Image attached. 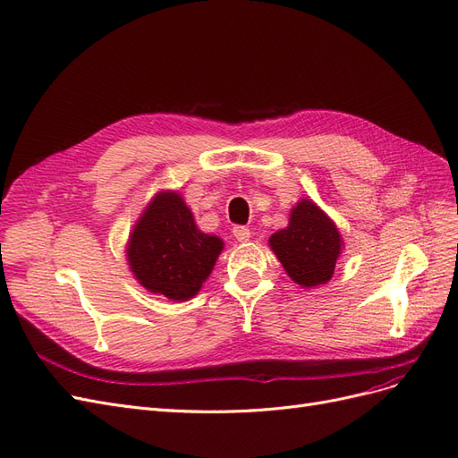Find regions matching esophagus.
Listing matches in <instances>:
<instances>
[{
  "instance_id": "1",
  "label": "esophagus",
  "mask_w": 458,
  "mask_h": 458,
  "mask_svg": "<svg viewBox=\"0 0 458 458\" xmlns=\"http://www.w3.org/2000/svg\"><path fill=\"white\" fill-rule=\"evenodd\" d=\"M233 234H234V239H237L239 242H248V241H250V237H252L250 229L244 227V225H237V227H234V229H233Z\"/></svg>"
}]
</instances>
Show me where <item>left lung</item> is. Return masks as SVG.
Wrapping results in <instances>:
<instances>
[{
  "label": "left lung",
  "mask_w": 458,
  "mask_h": 458,
  "mask_svg": "<svg viewBox=\"0 0 458 458\" xmlns=\"http://www.w3.org/2000/svg\"><path fill=\"white\" fill-rule=\"evenodd\" d=\"M269 248L290 279L315 288L332 279L344 241L335 221L311 199H301L290 210L288 225L269 237Z\"/></svg>",
  "instance_id": "left-lung-1"
}]
</instances>
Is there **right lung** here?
Segmentation results:
<instances>
[{
    "label": "right lung",
    "mask_w": 458,
    "mask_h": 458,
    "mask_svg": "<svg viewBox=\"0 0 458 458\" xmlns=\"http://www.w3.org/2000/svg\"><path fill=\"white\" fill-rule=\"evenodd\" d=\"M224 250L202 233L177 191H158L130 233L126 259L135 281L152 294L187 301L199 294Z\"/></svg>",
    "instance_id": "obj_1"
}]
</instances>
